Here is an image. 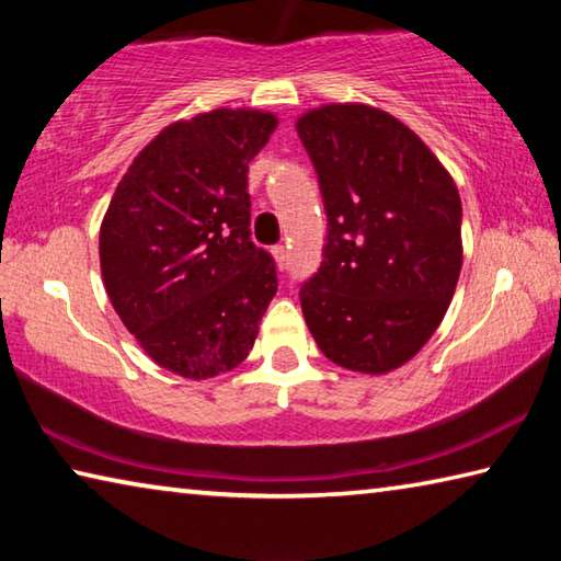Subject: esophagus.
<instances>
[{"label": "esophagus", "instance_id": "obj_1", "mask_svg": "<svg viewBox=\"0 0 561 561\" xmlns=\"http://www.w3.org/2000/svg\"><path fill=\"white\" fill-rule=\"evenodd\" d=\"M272 254H274V262H277V267H279V270L287 267V257H289V254H287V247H284V244L272 247Z\"/></svg>", "mask_w": 561, "mask_h": 561}]
</instances>
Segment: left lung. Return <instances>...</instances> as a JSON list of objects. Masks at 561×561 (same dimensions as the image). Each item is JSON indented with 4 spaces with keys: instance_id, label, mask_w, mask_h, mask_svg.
<instances>
[{
    "instance_id": "left-lung-1",
    "label": "left lung",
    "mask_w": 561,
    "mask_h": 561,
    "mask_svg": "<svg viewBox=\"0 0 561 561\" xmlns=\"http://www.w3.org/2000/svg\"><path fill=\"white\" fill-rule=\"evenodd\" d=\"M327 210L319 272L299 299L321 354L388 374L423 348L462 267V205L448 170L415 133L364 103L297 121Z\"/></svg>"
}]
</instances>
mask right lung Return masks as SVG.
Masks as SVG:
<instances>
[{"label": "right lung", "mask_w": 561, "mask_h": 561, "mask_svg": "<svg viewBox=\"0 0 561 561\" xmlns=\"http://www.w3.org/2000/svg\"><path fill=\"white\" fill-rule=\"evenodd\" d=\"M277 128L264 111L178 121L133 160L101 222L108 299L146 354L185 378L242 364L277 294L250 240L247 170Z\"/></svg>", "instance_id": "add662e5"}]
</instances>
